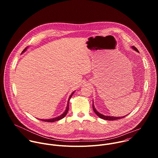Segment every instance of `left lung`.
Segmentation results:
<instances>
[{"label":"left lung","mask_w":158,"mask_h":158,"mask_svg":"<svg viewBox=\"0 0 158 158\" xmlns=\"http://www.w3.org/2000/svg\"><path fill=\"white\" fill-rule=\"evenodd\" d=\"M132 49H133L134 50H135L136 51L138 52V50L136 49V47L134 46H132ZM93 110L94 111L95 113L96 114V115L98 116H99L100 118L101 119H105V120H108V121H114V120H116V119H122L123 118H124L126 117V116H123V117H112V116H104L101 113H99V112L98 111L96 110V109H95L94 107V103H93Z\"/></svg>","instance_id":"left-lung-1"}]
</instances>
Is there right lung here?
Segmentation results:
<instances>
[{
	"label": "right lung",
	"instance_id": "1",
	"mask_svg": "<svg viewBox=\"0 0 158 158\" xmlns=\"http://www.w3.org/2000/svg\"><path fill=\"white\" fill-rule=\"evenodd\" d=\"M28 48V47H27L26 48H25L24 49V50L22 51V53H23V52H24L26 50H27V49ZM74 93V91L71 94V95L70 96V97H69V99H68V102H67V107H66V109H65V110L64 111V113L62 114H61L60 116H58V117H57V118H52V119H40L41 121H45V122H49V123H52V122H55V121H59V120H60V119H62V118H64L65 116H66V114H67V112H68V110H69V100H70V99L71 98V97H72V96L73 95V94Z\"/></svg>",
	"mask_w": 158,
	"mask_h": 158
}]
</instances>
